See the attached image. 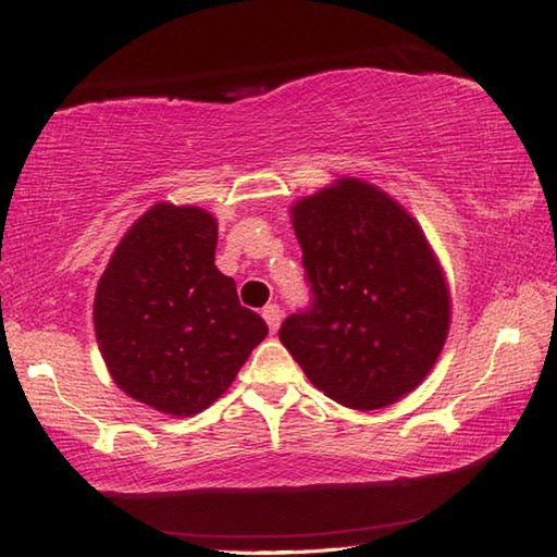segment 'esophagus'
<instances>
[{
	"mask_svg": "<svg viewBox=\"0 0 557 557\" xmlns=\"http://www.w3.org/2000/svg\"><path fill=\"white\" fill-rule=\"evenodd\" d=\"M262 319L268 321V326H270V331L275 333L277 329H280V321H282V309L277 307V305H268L265 309H262Z\"/></svg>",
	"mask_w": 557,
	"mask_h": 557,
	"instance_id": "esophagus-1",
	"label": "esophagus"
}]
</instances>
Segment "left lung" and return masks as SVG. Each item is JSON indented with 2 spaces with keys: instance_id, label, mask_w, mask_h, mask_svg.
Listing matches in <instances>:
<instances>
[{
  "instance_id": "1",
  "label": "left lung",
  "mask_w": 557,
  "mask_h": 557,
  "mask_svg": "<svg viewBox=\"0 0 557 557\" xmlns=\"http://www.w3.org/2000/svg\"><path fill=\"white\" fill-rule=\"evenodd\" d=\"M313 305L280 341L313 387L372 411L426 380L450 329V289L426 234L387 191L341 177L289 207Z\"/></svg>"
}]
</instances>
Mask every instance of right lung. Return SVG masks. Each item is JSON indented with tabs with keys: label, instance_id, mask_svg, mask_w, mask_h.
I'll list each match as a JSON object with an SVG mask.
<instances>
[{
	"label": "right lung",
	"instance_id": "1",
	"mask_svg": "<svg viewBox=\"0 0 557 557\" xmlns=\"http://www.w3.org/2000/svg\"><path fill=\"white\" fill-rule=\"evenodd\" d=\"M216 238L207 209L158 201L119 240L97 285L95 333L111 380L170 417L211 407L268 336L214 265Z\"/></svg>",
	"mask_w": 557,
	"mask_h": 557
}]
</instances>
